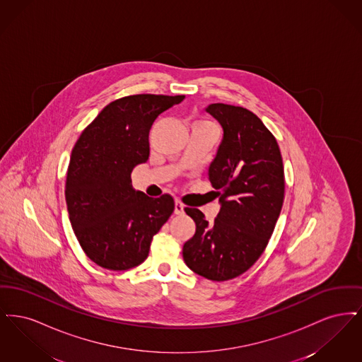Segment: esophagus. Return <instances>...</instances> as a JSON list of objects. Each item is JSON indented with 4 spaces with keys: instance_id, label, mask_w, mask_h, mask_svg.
<instances>
[{
    "instance_id": "obj_1",
    "label": "esophagus",
    "mask_w": 362,
    "mask_h": 362,
    "mask_svg": "<svg viewBox=\"0 0 362 362\" xmlns=\"http://www.w3.org/2000/svg\"><path fill=\"white\" fill-rule=\"evenodd\" d=\"M185 213V206L180 201L175 202V214H183Z\"/></svg>"
}]
</instances>
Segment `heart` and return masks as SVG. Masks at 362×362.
Instances as JSON below:
<instances>
[{
  "mask_svg": "<svg viewBox=\"0 0 362 362\" xmlns=\"http://www.w3.org/2000/svg\"><path fill=\"white\" fill-rule=\"evenodd\" d=\"M204 124H209V123H204Z\"/></svg>",
  "mask_w": 362,
  "mask_h": 362,
  "instance_id": "b5f03b06",
  "label": "heart"
}]
</instances>
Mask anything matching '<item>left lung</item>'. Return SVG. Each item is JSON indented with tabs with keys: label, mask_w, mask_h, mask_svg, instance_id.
<instances>
[{
	"label": "left lung",
	"mask_w": 362,
	"mask_h": 362,
	"mask_svg": "<svg viewBox=\"0 0 362 362\" xmlns=\"http://www.w3.org/2000/svg\"><path fill=\"white\" fill-rule=\"evenodd\" d=\"M205 110L224 132L207 173L221 207L213 223L201 210L185 209L197 229L183 259L198 276L228 281L258 260L273 235L284 204V164L276 138L254 112L223 103Z\"/></svg>",
	"instance_id": "obj_1"
}]
</instances>
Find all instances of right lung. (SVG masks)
<instances>
[{"instance_id":"right-lung-1","label":"right lung","mask_w":362,"mask_h":362,"mask_svg":"<svg viewBox=\"0 0 362 362\" xmlns=\"http://www.w3.org/2000/svg\"><path fill=\"white\" fill-rule=\"evenodd\" d=\"M183 99H118L104 107L71 151L65 189L70 224L86 257L103 269L122 272L141 264L173 214V197L151 198L133 189L132 171L149 157L156 118Z\"/></svg>"}]
</instances>
